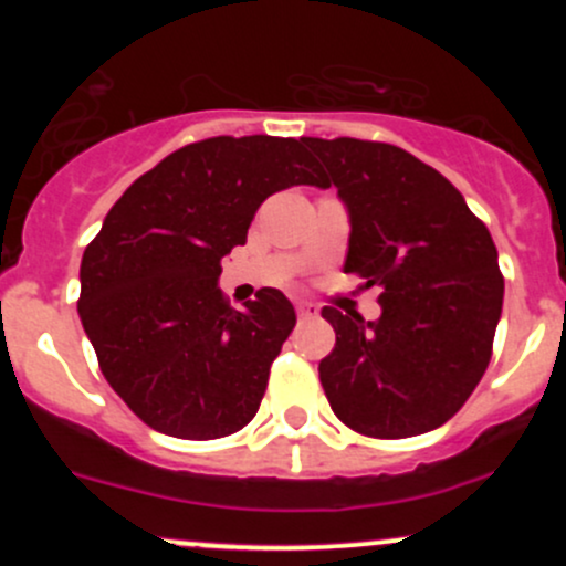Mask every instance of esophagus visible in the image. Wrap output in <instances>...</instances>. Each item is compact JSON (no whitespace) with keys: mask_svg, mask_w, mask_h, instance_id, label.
Wrapping results in <instances>:
<instances>
[{"mask_svg":"<svg viewBox=\"0 0 566 566\" xmlns=\"http://www.w3.org/2000/svg\"><path fill=\"white\" fill-rule=\"evenodd\" d=\"M295 310H298V317L301 319H315L319 315L317 306L315 304H306V301H301V304L295 306Z\"/></svg>","mask_w":566,"mask_h":566,"instance_id":"obj_1","label":"esophagus"}]
</instances>
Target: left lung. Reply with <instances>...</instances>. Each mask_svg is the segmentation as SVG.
<instances>
[{"label":"left lung","mask_w":566,"mask_h":566,"mask_svg":"<svg viewBox=\"0 0 566 566\" xmlns=\"http://www.w3.org/2000/svg\"><path fill=\"white\" fill-rule=\"evenodd\" d=\"M350 213L345 273L380 317L325 306L336 345L319 384L342 424L410 438L452 419L493 356L504 276L488 227L438 169L386 142L304 139Z\"/></svg>","instance_id":"left-lung-1"}]
</instances>
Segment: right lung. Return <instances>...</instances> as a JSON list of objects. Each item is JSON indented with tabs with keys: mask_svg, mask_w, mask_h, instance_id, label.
<instances>
[{
	"mask_svg": "<svg viewBox=\"0 0 566 566\" xmlns=\"http://www.w3.org/2000/svg\"><path fill=\"white\" fill-rule=\"evenodd\" d=\"M301 182L325 186L304 139L213 136L164 158L106 213L82 256L78 317L108 386L147 427L213 441L254 419L295 310L262 287L238 312L216 284L256 208Z\"/></svg>",
	"mask_w": 566,
	"mask_h": 566,
	"instance_id": "1",
	"label": "right lung"
}]
</instances>
